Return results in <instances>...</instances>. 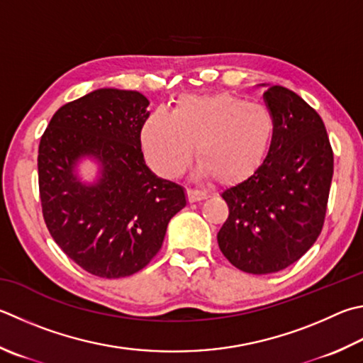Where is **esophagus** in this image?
<instances>
[{"mask_svg":"<svg viewBox=\"0 0 363 363\" xmlns=\"http://www.w3.org/2000/svg\"><path fill=\"white\" fill-rule=\"evenodd\" d=\"M187 199H189L190 203L201 201L204 199H208V194L203 192V190H199V189H189L187 190Z\"/></svg>","mask_w":363,"mask_h":363,"instance_id":"esophagus-1","label":"esophagus"}]
</instances>
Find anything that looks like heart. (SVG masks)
Listing matches in <instances>:
<instances>
[{
  "label": "heart",
  "mask_w": 363,
  "mask_h": 363,
  "mask_svg": "<svg viewBox=\"0 0 363 363\" xmlns=\"http://www.w3.org/2000/svg\"><path fill=\"white\" fill-rule=\"evenodd\" d=\"M273 138L274 121L267 108L228 94L182 98L173 114H150L141 131L144 155L157 174L179 176L196 144V174L217 177L223 186L255 174L267 160Z\"/></svg>",
  "instance_id": "obj_1"
}]
</instances>
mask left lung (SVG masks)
<instances>
[{
	"label": "left lung",
	"mask_w": 363,
	"mask_h": 363,
	"mask_svg": "<svg viewBox=\"0 0 363 363\" xmlns=\"http://www.w3.org/2000/svg\"><path fill=\"white\" fill-rule=\"evenodd\" d=\"M263 100L274 121L265 163L222 199L217 233L227 260L250 274L276 273L306 254L324 227L333 150L320 116L292 90L272 85Z\"/></svg>",
	"instance_id": "obj_1"
}]
</instances>
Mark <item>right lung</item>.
<instances>
[{
	"mask_svg": "<svg viewBox=\"0 0 363 363\" xmlns=\"http://www.w3.org/2000/svg\"><path fill=\"white\" fill-rule=\"evenodd\" d=\"M149 100L98 89L57 111L38 150L39 196L49 233L72 262L100 278L140 272L162 247L168 222L186 206L179 186L157 177L141 150ZM102 164L95 184L74 174L81 156Z\"/></svg>",
	"mask_w": 363,
	"mask_h": 363,
	"instance_id": "add662e5",
	"label": "right lung"
}]
</instances>
